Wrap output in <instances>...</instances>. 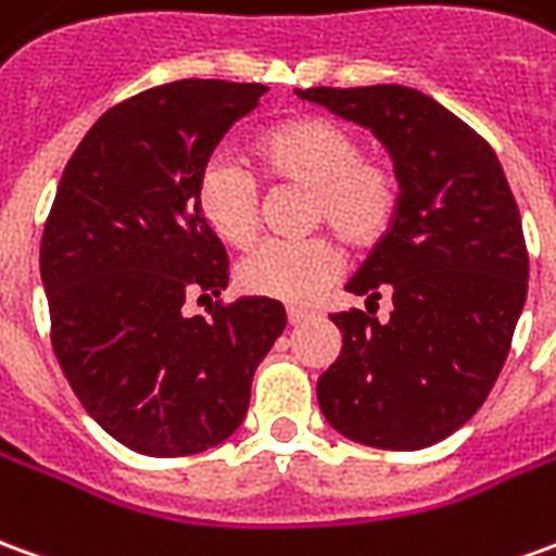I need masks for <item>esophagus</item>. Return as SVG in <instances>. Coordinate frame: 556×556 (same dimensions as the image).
I'll return each instance as SVG.
<instances>
[{
	"label": "esophagus",
	"mask_w": 556,
	"mask_h": 556,
	"mask_svg": "<svg viewBox=\"0 0 556 556\" xmlns=\"http://www.w3.org/2000/svg\"><path fill=\"white\" fill-rule=\"evenodd\" d=\"M286 316H289L291 328H298V325H304L306 318H313L316 313H313V309H304V306H289V309H286Z\"/></svg>",
	"instance_id": "obj_1"
}]
</instances>
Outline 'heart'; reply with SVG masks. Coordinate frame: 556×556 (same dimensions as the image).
<instances>
[{"label":"heart","instance_id":"obj_1","mask_svg":"<svg viewBox=\"0 0 556 556\" xmlns=\"http://www.w3.org/2000/svg\"><path fill=\"white\" fill-rule=\"evenodd\" d=\"M255 156L270 180L306 189V225L367 250L397 216L400 180L379 153L361 150L358 131L328 116H291L258 135ZM198 213L228 247H250L258 231V186L235 159L213 156L195 186ZM340 270L328 238L267 240L238 265V286L255 298L306 304Z\"/></svg>","mask_w":556,"mask_h":556}]
</instances>
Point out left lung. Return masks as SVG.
Listing matches in <instances>:
<instances>
[{
    "label": "left lung",
    "mask_w": 556,
    "mask_h": 556,
    "mask_svg": "<svg viewBox=\"0 0 556 556\" xmlns=\"http://www.w3.org/2000/svg\"><path fill=\"white\" fill-rule=\"evenodd\" d=\"M370 129L400 180L397 216L345 291H391L388 321L337 313L343 349L318 406L349 440L418 452L452 437L491 394L527 301L521 213L491 143L413 87L294 89Z\"/></svg>",
    "instance_id": "obj_1"
}]
</instances>
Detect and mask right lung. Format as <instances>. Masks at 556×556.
Instances as JSON below:
<instances>
[{"label":"right lung","mask_w":556,"mask_h":556,"mask_svg":"<svg viewBox=\"0 0 556 556\" xmlns=\"http://www.w3.org/2000/svg\"><path fill=\"white\" fill-rule=\"evenodd\" d=\"M265 92L228 80L147 89L99 116L62 170L41 238L53 352L84 409L131 452L184 457L228 440L286 328L270 298L184 313L186 298L228 286L198 174Z\"/></svg>","instance_id":"1"}]
</instances>
